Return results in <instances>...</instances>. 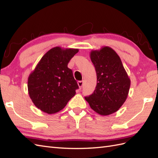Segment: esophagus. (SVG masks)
I'll return each mask as SVG.
<instances>
[{"label":"esophagus","mask_w":158,"mask_h":158,"mask_svg":"<svg viewBox=\"0 0 158 158\" xmlns=\"http://www.w3.org/2000/svg\"><path fill=\"white\" fill-rule=\"evenodd\" d=\"M78 85L80 89H82L83 85H84V82L83 81H78Z\"/></svg>","instance_id":"34e87169"}]
</instances>
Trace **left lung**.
I'll use <instances>...</instances> for the list:
<instances>
[{
  "instance_id": "8db88e82",
  "label": "left lung",
  "mask_w": 158,
  "mask_h": 158,
  "mask_svg": "<svg viewBox=\"0 0 158 158\" xmlns=\"http://www.w3.org/2000/svg\"><path fill=\"white\" fill-rule=\"evenodd\" d=\"M90 57L95 68L97 83L94 93L85 97V100L98 114H114L127 99L131 79L119 55L111 47L91 51Z\"/></svg>"
}]
</instances>
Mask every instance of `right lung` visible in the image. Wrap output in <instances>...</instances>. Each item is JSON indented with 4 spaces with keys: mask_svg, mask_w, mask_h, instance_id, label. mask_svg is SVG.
<instances>
[{
    "mask_svg": "<svg viewBox=\"0 0 158 158\" xmlns=\"http://www.w3.org/2000/svg\"><path fill=\"white\" fill-rule=\"evenodd\" d=\"M78 48L56 47L45 53L30 73L27 89L34 106L44 113L61 111L76 94L78 85L68 64Z\"/></svg>",
    "mask_w": 158,
    "mask_h": 158,
    "instance_id": "1",
    "label": "right lung"
}]
</instances>
